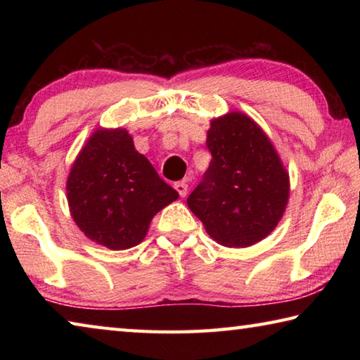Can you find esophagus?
<instances>
[{
	"mask_svg": "<svg viewBox=\"0 0 360 360\" xmlns=\"http://www.w3.org/2000/svg\"><path fill=\"white\" fill-rule=\"evenodd\" d=\"M174 188H176V191H178V193L181 195V197H186V195H187V184H186L184 181L176 182V184H174Z\"/></svg>",
	"mask_w": 360,
	"mask_h": 360,
	"instance_id": "1",
	"label": "esophagus"
}]
</instances>
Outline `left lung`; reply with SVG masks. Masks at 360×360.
<instances>
[{"label":"left lung","instance_id":"8db88e82","mask_svg":"<svg viewBox=\"0 0 360 360\" xmlns=\"http://www.w3.org/2000/svg\"><path fill=\"white\" fill-rule=\"evenodd\" d=\"M211 163L187 205L227 248L252 246L271 233L289 200V173L265 131L243 112L211 120Z\"/></svg>","mask_w":360,"mask_h":360}]
</instances>
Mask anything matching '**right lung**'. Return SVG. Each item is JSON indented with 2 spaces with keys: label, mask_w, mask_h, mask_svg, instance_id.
<instances>
[{
  "label": "right lung",
  "mask_w": 360,
  "mask_h": 360,
  "mask_svg": "<svg viewBox=\"0 0 360 360\" xmlns=\"http://www.w3.org/2000/svg\"><path fill=\"white\" fill-rule=\"evenodd\" d=\"M66 195L84 235L112 251L139 245L152 217L179 197L125 129L94 131L72 163Z\"/></svg>",
  "instance_id": "1"
}]
</instances>
